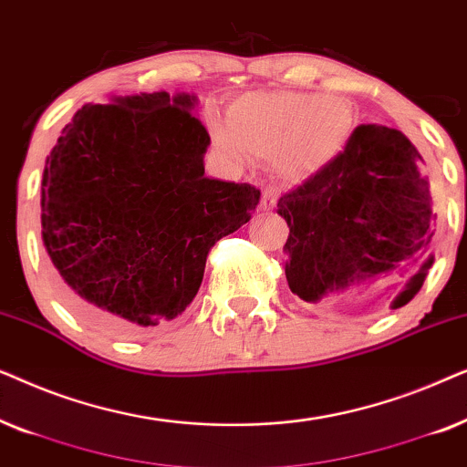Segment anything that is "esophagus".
Listing matches in <instances>:
<instances>
[{
	"label": "esophagus",
	"mask_w": 467,
	"mask_h": 467,
	"mask_svg": "<svg viewBox=\"0 0 467 467\" xmlns=\"http://www.w3.org/2000/svg\"><path fill=\"white\" fill-rule=\"evenodd\" d=\"M276 200H278V193L276 189H265L264 195H261V208L264 210H272L274 206H276Z\"/></svg>",
	"instance_id": "esophagus-1"
}]
</instances>
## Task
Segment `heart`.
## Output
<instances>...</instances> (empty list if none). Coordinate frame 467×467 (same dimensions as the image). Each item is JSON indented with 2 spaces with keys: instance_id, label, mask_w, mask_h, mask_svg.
I'll return each instance as SVG.
<instances>
[{
  "instance_id": "1",
  "label": "heart",
  "mask_w": 467,
  "mask_h": 467,
  "mask_svg": "<svg viewBox=\"0 0 467 467\" xmlns=\"http://www.w3.org/2000/svg\"><path fill=\"white\" fill-rule=\"evenodd\" d=\"M216 149L235 161H270L285 181H304L342 155L355 130V110L340 95L254 91L229 106V119L208 112Z\"/></svg>"
}]
</instances>
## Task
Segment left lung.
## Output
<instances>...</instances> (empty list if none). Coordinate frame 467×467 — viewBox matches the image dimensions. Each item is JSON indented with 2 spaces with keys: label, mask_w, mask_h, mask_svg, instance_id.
<instances>
[{
  "label": "left lung",
  "mask_w": 467,
  "mask_h": 467,
  "mask_svg": "<svg viewBox=\"0 0 467 467\" xmlns=\"http://www.w3.org/2000/svg\"><path fill=\"white\" fill-rule=\"evenodd\" d=\"M285 274L304 302L379 276L406 278L393 308L417 296L433 264L436 227L423 157L385 125H359L342 155L285 193Z\"/></svg>",
  "instance_id": "left-lung-1"
}]
</instances>
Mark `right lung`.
<instances>
[{"label": "right lung", "instance_id": "right-lung-1", "mask_svg": "<svg viewBox=\"0 0 467 467\" xmlns=\"http://www.w3.org/2000/svg\"><path fill=\"white\" fill-rule=\"evenodd\" d=\"M193 95L87 104L42 176V240L69 308L140 336L182 315L210 248L251 221L261 191L203 176L210 136Z\"/></svg>", "mask_w": 467, "mask_h": 467}]
</instances>
